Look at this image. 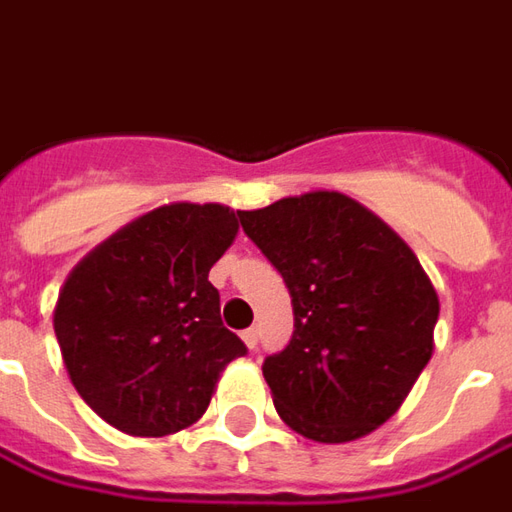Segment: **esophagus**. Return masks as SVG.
Masks as SVG:
<instances>
[{"instance_id":"34e87169","label":"esophagus","mask_w":512,"mask_h":512,"mask_svg":"<svg viewBox=\"0 0 512 512\" xmlns=\"http://www.w3.org/2000/svg\"><path fill=\"white\" fill-rule=\"evenodd\" d=\"M242 343L248 345V348H256V343H259V331L256 329L242 331Z\"/></svg>"}]
</instances>
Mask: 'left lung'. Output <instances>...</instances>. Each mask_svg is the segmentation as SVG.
Listing matches in <instances>:
<instances>
[{
	"mask_svg": "<svg viewBox=\"0 0 512 512\" xmlns=\"http://www.w3.org/2000/svg\"><path fill=\"white\" fill-rule=\"evenodd\" d=\"M239 220L292 298L290 345L262 365L281 421L317 443L365 438L435 351L440 301L418 256L343 192L281 197Z\"/></svg>",
	"mask_w": 512,
	"mask_h": 512,
	"instance_id": "left-lung-1",
	"label": "left lung"
}]
</instances>
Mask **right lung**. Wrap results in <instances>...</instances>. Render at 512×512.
I'll use <instances>...</instances> for the list:
<instances>
[{
    "label": "right lung",
    "mask_w": 512,
    "mask_h": 512,
    "mask_svg": "<svg viewBox=\"0 0 512 512\" xmlns=\"http://www.w3.org/2000/svg\"><path fill=\"white\" fill-rule=\"evenodd\" d=\"M234 209L169 203L119 228L63 281L55 337L74 390L133 438H164L209 410L245 343L220 320L209 270L236 239Z\"/></svg>",
    "instance_id": "1"
}]
</instances>
